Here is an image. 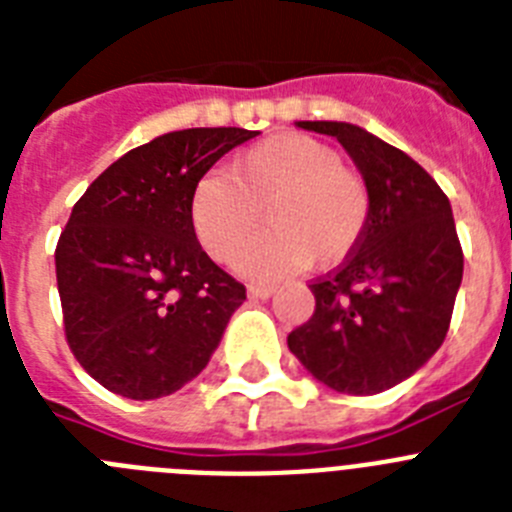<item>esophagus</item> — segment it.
<instances>
[{
	"instance_id": "1",
	"label": "esophagus",
	"mask_w": 512,
	"mask_h": 512,
	"mask_svg": "<svg viewBox=\"0 0 512 512\" xmlns=\"http://www.w3.org/2000/svg\"><path fill=\"white\" fill-rule=\"evenodd\" d=\"M271 295H274V287H269V284H253V287H248L251 300H269Z\"/></svg>"
}]
</instances>
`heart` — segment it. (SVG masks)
<instances>
[{
	"label": "heart",
	"instance_id": "b5f03b06",
	"mask_svg": "<svg viewBox=\"0 0 512 512\" xmlns=\"http://www.w3.org/2000/svg\"><path fill=\"white\" fill-rule=\"evenodd\" d=\"M235 259L251 279H277L310 266H333L359 246L369 225V189L343 166L336 148L302 133L259 140L233 158L230 171L200 176L189 197L194 235L212 259L228 261L261 223Z\"/></svg>",
	"mask_w": 512,
	"mask_h": 512
}]
</instances>
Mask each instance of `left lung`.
<instances>
[{
    "mask_svg": "<svg viewBox=\"0 0 512 512\" xmlns=\"http://www.w3.org/2000/svg\"><path fill=\"white\" fill-rule=\"evenodd\" d=\"M297 128L346 148L372 207L359 246L310 284L315 312L287 346L330 390L377 395L413 377L449 330L464 274L449 197L418 161L359 125L300 120Z\"/></svg>",
    "mask_w": 512,
    "mask_h": 512,
    "instance_id": "1",
    "label": "left lung"
}]
</instances>
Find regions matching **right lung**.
Here are the masks:
<instances>
[{
    "label": "right lung",
    "instance_id": "right-lung-1",
    "mask_svg": "<svg viewBox=\"0 0 512 512\" xmlns=\"http://www.w3.org/2000/svg\"><path fill=\"white\" fill-rule=\"evenodd\" d=\"M256 135H158L107 166L71 210L56 246L66 341L115 395L156 400L182 390L246 300V287L202 251L189 197L215 161Z\"/></svg>",
    "mask_w": 512,
    "mask_h": 512
}]
</instances>
